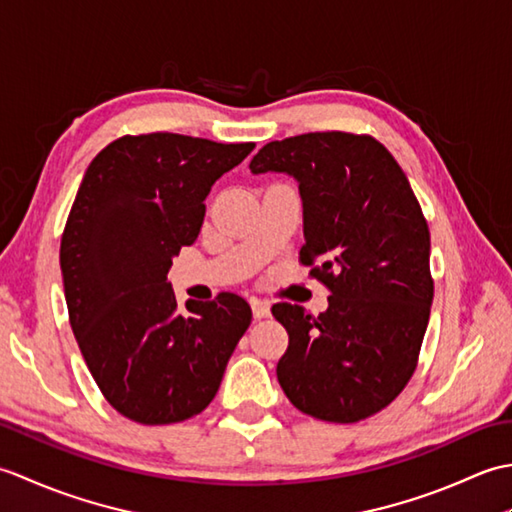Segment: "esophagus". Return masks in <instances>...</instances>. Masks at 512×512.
<instances>
[{
  "mask_svg": "<svg viewBox=\"0 0 512 512\" xmlns=\"http://www.w3.org/2000/svg\"><path fill=\"white\" fill-rule=\"evenodd\" d=\"M250 308H253V317H255V319H266V317H270L268 301L253 299V301H250Z\"/></svg>",
  "mask_w": 512,
  "mask_h": 512,
  "instance_id": "obj_1",
  "label": "esophagus"
}]
</instances>
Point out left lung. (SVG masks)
Segmentation results:
<instances>
[{
    "label": "left lung",
    "mask_w": 512,
    "mask_h": 512,
    "mask_svg": "<svg viewBox=\"0 0 512 512\" xmlns=\"http://www.w3.org/2000/svg\"><path fill=\"white\" fill-rule=\"evenodd\" d=\"M250 171L299 182V259L330 290L319 317L273 306L290 339L277 363L281 389L325 422L374 416L409 383L433 301L431 235L405 171L376 138L347 132L273 140Z\"/></svg>",
    "instance_id": "obj_1"
}]
</instances>
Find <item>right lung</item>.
<instances>
[{
  "mask_svg": "<svg viewBox=\"0 0 512 512\" xmlns=\"http://www.w3.org/2000/svg\"><path fill=\"white\" fill-rule=\"evenodd\" d=\"M255 143L156 132L99 151L61 235L70 325L110 405L140 424L198 416L248 330L246 299L222 292L178 310L171 259L191 246L217 178Z\"/></svg>",
  "mask_w": 512,
  "mask_h": 512,
  "instance_id": "right-lung-1",
  "label": "right lung"
}]
</instances>
